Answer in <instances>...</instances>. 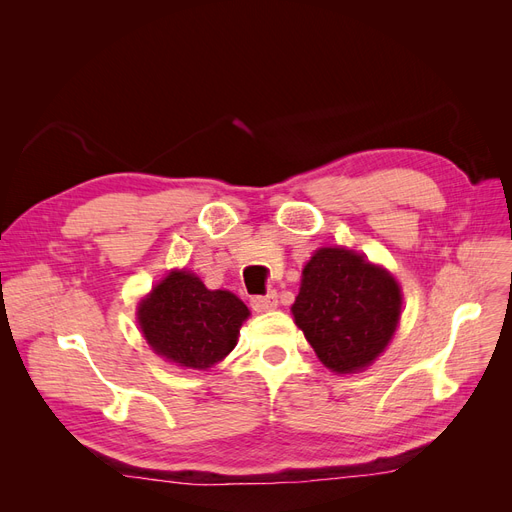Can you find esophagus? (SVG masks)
I'll use <instances>...</instances> for the list:
<instances>
[{"mask_svg": "<svg viewBox=\"0 0 512 512\" xmlns=\"http://www.w3.org/2000/svg\"><path fill=\"white\" fill-rule=\"evenodd\" d=\"M250 305L254 312H271V309L277 307V294L269 292V294H265V297H252Z\"/></svg>", "mask_w": 512, "mask_h": 512, "instance_id": "obj_1", "label": "esophagus"}]
</instances>
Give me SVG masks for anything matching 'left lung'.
<instances>
[{
    "label": "left lung",
    "mask_w": 512,
    "mask_h": 512,
    "mask_svg": "<svg viewBox=\"0 0 512 512\" xmlns=\"http://www.w3.org/2000/svg\"><path fill=\"white\" fill-rule=\"evenodd\" d=\"M399 309V286L389 273L350 250L322 247L303 269L292 314L318 359L350 374L386 348Z\"/></svg>",
    "instance_id": "1"
}]
</instances>
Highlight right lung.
Here are the masks:
<instances>
[{"label": "right lung", "mask_w": 512, "mask_h": 512, "mask_svg": "<svg viewBox=\"0 0 512 512\" xmlns=\"http://www.w3.org/2000/svg\"><path fill=\"white\" fill-rule=\"evenodd\" d=\"M250 316L228 290H207L196 275L173 271L138 309L149 346L183 367L207 369L237 346L241 322Z\"/></svg>", "instance_id": "add662e5"}]
</instances>
